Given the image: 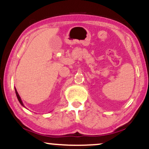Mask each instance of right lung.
<instances>
[{
	"label": "right lung",
	"mask_w": 149,
	"mask_h": 149,
	"mask_svg": "<svg viewBox=\"0 0 149 149\" xmlns=\"http://www.w3.org/2000/svg\"><path fill=\"white\" fill-rule=\"evenodd\" d=\"M15 92H16V94L17 98H18V101H19V102L20 103V104H21L22 107H24V104H23V103H22V100H21V99H20V97L19 94H18V92H17V90H16V88H15Z\"/></svg>",
	"instance_id": "add662e5"
}]
</instances>
